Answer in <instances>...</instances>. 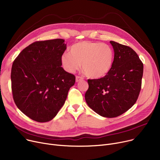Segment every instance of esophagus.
I'll return each mask as SVG.
<instances>
[{"mask_svg": "<svg viewBox=\"0 0 160 160\" xmlns=\"http://www.w3.org/2000/svg\"><path fill=\"white\" fill-rule=\"evenodd\" d=\"M83 78H82V77H76V82H80V81H81V80H82Z\"/></svg>", "mask_w": 160, "mask_h": 160, "instance_id": "obj_1", "label": "esophagus"}]
</instances>
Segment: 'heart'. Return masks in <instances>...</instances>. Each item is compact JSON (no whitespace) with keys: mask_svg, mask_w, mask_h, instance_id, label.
Returning a JSON list of instances; mask_svg holds the SVG:
<instances>
[{"mask_svg":"<svg viewBox=\"0 0 160 160\" xmlns=\"http://www.w3.org/2000/svg\"><path fill=\"white\" fill-rule=\"evenodd\" d=\"M69 52L61 57V63L67 72L74 73L82 63L84 72L92 78L104 77L110 71L113 61V51L107 44L83 41L74 44Z\"/></svg>","mask_w":160,"mask_h":160,"instance_id":"1","label":"heart"}]
</instances>
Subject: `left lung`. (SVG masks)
<instances>
[{
    "label": "left lung",
    "instance_id": "1",
    "mask_svg": "<svg viewBox=\"0 0 160 160\" xmlns=\"http://www.w3.org/2000/svg\"><path fill=\"white\" fill-rule=\"evenodd\" d=\"M114 58L110 71L100 79L88 80L86 103L100 116L118 117L136 103L141 87L143 64L134 50L110 41Z\"/></svg>",
    "mask_w": 160,
    "mask_h": 160
}]
</instances>
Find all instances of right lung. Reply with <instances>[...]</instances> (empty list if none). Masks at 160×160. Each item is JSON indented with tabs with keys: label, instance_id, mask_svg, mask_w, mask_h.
<instances>
[{
	"label": "right lung",
	"instance_id": "1",
	"mask_svg": "<svg viewBox=\"0 0 160 160\" xmlns=\"http://www.w3.org/2000/svg\"><path fill=\"white\" fill-rule=\"evenodd\" d=\"M65 40L36 41L23 49L14 60L11 72L14 102L33 121L53 119L65 104L75 77L66 72L61 57Z\"/></svg>",
	"mask_w": 160,
	"mask_h": 160
}]
</instances>
